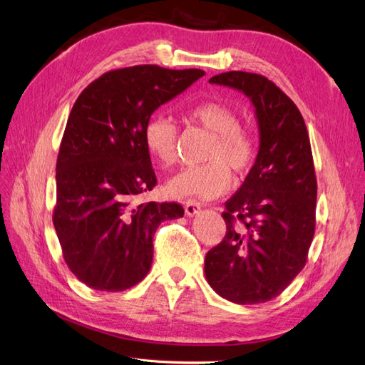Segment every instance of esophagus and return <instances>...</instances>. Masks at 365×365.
I'll return each instance as SVG.
<instances>
[{"instance_id":"esophagus-1","label":"esophagus","mask_w":365,"mask_h":365,"mask_svg":"<svg viewBox=\"0 0 365 365\" xmlns=\"http://www.w3.org/2000/svg\"><path fill=\"white\" fill-rule=\"evenodd\" d=\"M202 210V205L197 200H186L185 202V214L190 217H194L195 214H199Z\"/></svg>"}]
</instances>
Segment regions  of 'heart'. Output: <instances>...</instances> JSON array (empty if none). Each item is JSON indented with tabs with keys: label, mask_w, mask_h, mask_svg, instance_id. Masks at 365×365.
I'll use <instances>...</instances> for the list:
<instances>
[{
	"label": "heart",
	"mask_w": 365,
	"mask_h": 365,
	"mask_svg": "<svg viewBox=\"0 0 365 365\" xmlns=\"http://www.w3.org/2000/svg\"><path fill=\"white\" fill-rule=\"evenodd\" d=\"M190 117L212 134L205 158L207 165L185 168L171 177L165 191L173 199L211 200L231 186V171L245 173L257 154V140L250 129L239 126V117L219 101H205L190 110ZM145 145L158 163L170 166L177 158V126L170 117L155 115L145 126Z\"/></svg>",
	"instance_id": "1"
}]
</instances>
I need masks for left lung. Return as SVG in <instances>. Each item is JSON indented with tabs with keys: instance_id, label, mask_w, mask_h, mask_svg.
<instances>
[{
	"instance_id": "8db88e82",
	"label": "left lung",
	"mask_w": 365,
	"mask_h": 365,
	"mask_svg": "<svg viewBox=\"0 0 365 365\" xmlns=\"http://www.w3.org/2000/svg\"><path fill=\"white\" fill-rule=\"evenodd\" d=\"M210 83L255 106L259 151L222 214L227 236L205 257V277L235 304L272 301L307 262L314 236L316 175L305 121L294 103L259 73L231 71Z\"/></svg>"
}]
</instances>
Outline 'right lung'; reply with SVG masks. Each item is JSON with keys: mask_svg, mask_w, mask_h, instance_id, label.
I'll list each match as a JSON object with an SVG mask.
<instances>
[{"mask_svg": "<svg viewBox=\"0 0 365 365\" xmlns=\"http://www.w3.org/2000/svg\"><path fill=\"white\" fill-rule=\"evenodd\" d=\"M205 76L143 64L106 72L80 93L57 160L53 227L71 272L98 292H123L151 268L153 237L179 203H138L155 174L145 145L154 110Z\"/></svg>", "mask_w": 365, "mask_h": 365, "instance_id": "add662e5", "label": "right lung"}]
</instances>
